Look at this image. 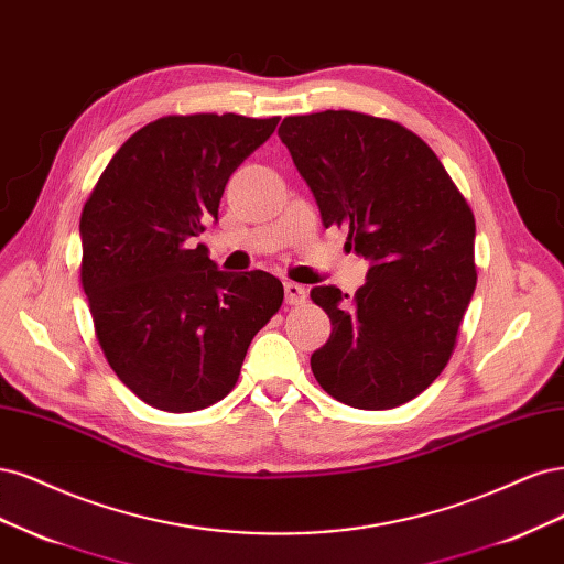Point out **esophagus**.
Here are the masks:
<instances>
[{"instance_id": "esophagus-1", "label": "esophagus", "mask_w": 564, "mask_h": 564, "mask_svg": "<svg viewBox=\"0 0 564 564\" xmlns=\"http://www.w3.org/2000/svg\"><path fill=\"white\" fill-rule=\"evenodd\" d=\"M283 288H285V302L288 304H302L306 300V288L304 285L288 281Z\"/></svg>"}]
</instances>
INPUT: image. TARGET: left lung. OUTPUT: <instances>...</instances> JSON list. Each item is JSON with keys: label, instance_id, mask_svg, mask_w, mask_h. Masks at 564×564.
<instances>
[{"label": "left lung", "instance_id": "obj_1", "mask_svg": "<svg viewBox=\"0 0 564 564\" xmlns=\"http://www.w3.org/2000/svg\"><path fill=\"white\" fill-rule=\"evenodd\" d=\"M279 138L312 189L325 227L370 262L354 300L316 285L333 323L312 354L339 403L389 410L443 372L476 290V220L441 159L405 126L349 110L285 117Z\"/></svg>", "mask_w": 564, "mask_h": 564}]
</instances>
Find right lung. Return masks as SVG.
<instances>
[{
    "instance_id": "right-lung-1",
    "label": "right lung",
    "mask_w": 564,
    "mask_h": 564,
    "mask_svg": "<svg viewBox=\"0 0 564 564\" xmlns=\"http://www.w3.org/2000/svg\"><path fill=\"white\" fill-rule=\"evenodd\" d=\"M279 117H163L126 140L82 210V285L100 349L140 401L204 410L234 389L283 302L267 271L229 274L196 243L229 175Z\"/></svg>"
}]
</instances>
